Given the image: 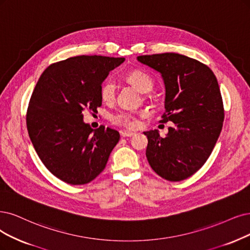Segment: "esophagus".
Returning <instances> with one entry per match:
<instances>
[{"label":"esophagus","instance_id":"1","mask_svg":"<svg viewBox=\"0 0 250 250\" xmlns=\"http://www.w3.org/2000/svg\"><path fill=\"white\" fill-rule=\"evenodd\" d=\"M134 134H135V133H133V132H127V131H122V132H120V135H122V136L125 137V138H126V137H132Z\"/></svg>","mask_w":250,"mask_h":250}]
</instances>
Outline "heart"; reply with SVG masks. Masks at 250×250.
Segmentation results:
<instances>
[{
  "instance_id": "b5f03b06",
  "label": "heart",
  "mask_w": 250,
  "mask_h": 250,
  "mask_svg": "<svg viewBox=\"0 0 250 250\" xmlns=\"http://www.w3.org/2000/svg\"><path fill=\"white\" fill-rule=\"evenodd\" d=\"M126 80L132 83L141 92H149L153 87L152 79L146 73L140 70H136L128 73L126 75ZM115 82L110 78L106 79L100 89V96L102 101L105 102V103H111L115 98ZM110 120L114 125H122L127 128H135L137 127L138 124H139L136 114L127 112V111H119V112L111 114Z\"/></svg>"
}]
</instances>
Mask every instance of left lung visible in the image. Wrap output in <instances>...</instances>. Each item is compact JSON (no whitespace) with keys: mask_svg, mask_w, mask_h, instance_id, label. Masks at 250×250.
Wrapping results in <instances>:
<instances>
[{"mask_svg":"<svg viewBox=\"0 0 250 250\" xmlns=\"http://www.w3.org/2000/svg\"><path fill=\"white\" fill-rule=\"evenodd\" d=\"M137 60L162 75L166 96L161 123H174L165 138L158 130L144 132L147 161L165 179H187L206 163L223 128L217 79L206 64L178 53L140 55Z\"/></svg>","mask_w":250,"mask_h":250,"instance_id":"obj_1","label":"left lung"}]
</instances>
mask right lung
Wrapping results in <instances>:
<instances>
[{
    "mask_svg": "<svg viewBox=\"0 0 250 250\" xmlns=\"http://www.w3.org/2000/svg\"><path fill=\"white\" fill-rule=\"evenodd\" d=\"M125 58L79 55L50 64L35 86L26 113L30 139L55 177L72 186L94 180L106 167L119 133L92 130L83 111L102 105L100 89Z\"/></svg>",
    "mask_w": 250,
    "mask_h": 250,
    "instance_id": "obj_1",
    "label": "right lung"
}]
</instances>
